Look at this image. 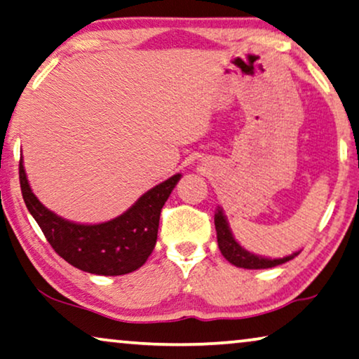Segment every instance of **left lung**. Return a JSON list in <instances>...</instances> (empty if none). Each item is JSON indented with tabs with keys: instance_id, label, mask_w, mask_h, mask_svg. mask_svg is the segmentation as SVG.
<instances>
[{
	"instance_id": "obj_1",
	"label": "left lung",
	"mask_w": 359,
	"mask_h": 359,
	"mask_svg": "<svg viewBox=\"0 0 359 359\" xmlns=\"http://www.w3.org/2000/svg\"><path fill=\"white\" fill-rule=\"evenodd\" d=\"M214 226H216L217 232L219 250H221L224 258H226L229 263H232L237 267H243V269H267V267H276L293 259L299 253V251H297V253L279 259L263 258V256L250 253V251L240 247L237 240L233 238L231 227H229L227 219L224 216L222 210H217V212L214 214Z\"/></svg>"
}]
</instances>
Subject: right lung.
Instances as JSON below:
<instances>
[{
    "label": "right lung",
    "mask_w": 359,
    "mask_h": 359,
    "mask_svg": "<svg viewBox=\"0 0 359 359\" xmlns=\"http://www.w3.org/2000/svg\"><path fill=\"white\" fill-rule=\"evenodd\" d=\"M180 177L175 174L153 187L124 214L108 222L77 224L41 205L27 180L22 158L19 164L25 206L53 250L77 269L98 276L128 274L147 263L156 245L161 210Z\"/></svg>",
    "instance_id": "add662e5"
}]
</instances>
